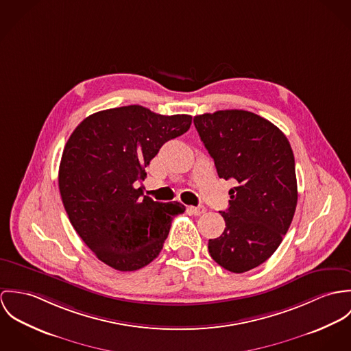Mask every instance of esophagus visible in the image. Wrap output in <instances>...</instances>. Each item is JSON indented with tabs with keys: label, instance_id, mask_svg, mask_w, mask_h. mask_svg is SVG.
Wrapping results in <instances>:
<instances>
[{
	"label": "esophagus",
	"instance_id": "obj_1",
	"mask_svg": "<svg viewBox=\"0 0 351 351\" xmlns=\"http://www.w3.org/2000/svg\"><path fill=\"white\" fill-rule=\"evenodd\" d=\"M187 210H189V213L193 214V215H202V214L206 213V208H204L203 206H197V207L190 206Z\"/></svg>",
	"mask_w": 351,
	"mask_h": 351
}]
</instances>
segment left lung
Segmentation results:
<instances>
[{
    "mask_svg": "<svg viewBox=\"0 0 351 351\" xmlns=\"http://www.w3.org/2000/svg\"><path fill=\"white\" fill-rule=\"evenodd\" d=\"M218 176L234 179L226 228L208 239V253L222 268L243 273L265 263L280 246L295 215V157L285 134L246 110H219L194 117Z\"/></svg>",
    "mask_w": 351,
    "mask_h": 351,
    "instance_id": "left-lung-1",
    "label": "left lung"
}]
</instances>
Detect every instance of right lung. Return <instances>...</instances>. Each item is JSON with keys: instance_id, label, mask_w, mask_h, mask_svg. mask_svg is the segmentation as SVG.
Listing matches in <instances>:
<instances>
[{"instance_id": "1", "label": "right lung", "mask_w": 351, "mask_h": 351, "mask_svg": "<svg viewBox=\"0 0 351 351\" xmlns=\"http://www.w3.org/2000/svg\"><path fill=\"white\" fill-rule=\"evenodd\" d=\"M193 117L161 116L140 105L84 118L70 136L59 167V190L75 232L106 265L132 272L162 249L179 202L160 203L134 183L169 140L186 133Z\"/></svg>"}]
</instances>
